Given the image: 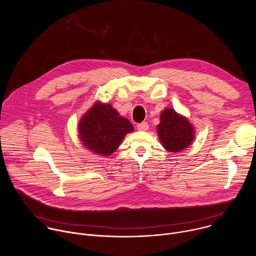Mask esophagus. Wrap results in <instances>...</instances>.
Masks as SVG:
<instances>
[{
	"mask_svg": "<svg viewBox=\"0 0 256 256\" xmlns=\"http://www.w3.org/2000/svg\"><path fill=\"white\" fill-rule=\"evenodd\" d=\"M136 128H138V130H147L149 128V124H148L147 122H142L138 124L136 126Z\"/></svg>",
	"mask_w": 256,
	"mask_h": 256,
	"instance_id": "obj_1",
	"label": "esophagus"
}]
</instances>
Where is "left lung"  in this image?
<instances>
[{
    "label": "left lung",
    "mask_w": 256,
    "mask_h": 256,
    "mask_svg": "<svg viewBox=\"0 0 256 256\" xmlns=\"http://www.w3.org/2000/svg\"><path fill=\"white\" fill-rule=\"evenodd\" d=\"M163 147L169 152H180L194 140V128L188 120L176 114L172 108H166L161 114L157 126Z\"/></svg>",
    "instance_id": "8db88e82"
}]
</instances>
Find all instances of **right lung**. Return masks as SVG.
<instances>
[{"label":"right lung","instance_id":"1","mask_svg":"<svg viewBox=\"0 0 256 256\" xmlns=\"http://www.w3.org/2000/svg\"><path fill=\"white\" fill-rule=\"evenodd\" d=\"M132 130L130 120L120 116L110 104L95 103L79 124L80 138L85 147L102 156L112 154L124 136Z\"/></svg>","mask_w":256,"mask_h":256}]
</instances>
